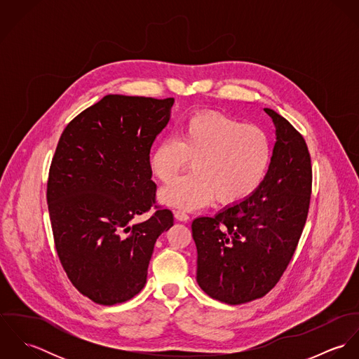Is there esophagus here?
Here are the masks:
<instances>
[{
  "mask_svg": "<svg viewBox=\"0 0 359 359\" xmlns=\"http://www.w3.org/2000/svg\"><path fill=\"white\" fill-rule=\"evenodd\" d=\"M174 217H175V219L182 221V222H185V221H188V219H189V215H188L185 211H181V210L174 211Z\"/></svg>",
  "mask_w": 359,
  "mask_h": 359,
  "instance_id": "obj_1",
  "label": "esophagus"
}]
</instances>
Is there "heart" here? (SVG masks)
I'll list each match as a JSON object with an SVG mask.
<instances>
[{
    "instance_id": "b5f03b06",
    "label": "heart",
    "mask_w": 359,
    "mask_h": 359,
    "mask_svg": "<svg viewBox=\"0 0 359 359\" xmlns=\"http://www.w3.org/2000/svg\"><path fill=\"white\" fill-rule=\"evenodd\" d=\"M189 160L194 172L160 191L163 205L195 210L214 198L221 205H236L253 195L264 181L272 160V141L258 126L201 111L181 123L175 138H165L154 147L149 167L156 178L170 182Z\"/></svg>"
}]
</instances>
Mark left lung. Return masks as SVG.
I'll return each mask as SVG.
<instances>
[{
    "label": "left lung",
    "mask_w": 359,
    "mask_h": 359,
    "mask_svg": "<svg viewBox=\"0 0 359 359\" xmlns=\"http://www.w3.org/2000/svg\"><path fill=\"white\" fill-rule=\"evenodd\" d=\"M275 126L269 170L256 192L214 217H198L196 280L210 297L243 304L265 296L296 252L311 199V158L302 134L265 107Z\"/></svg>",
    "instance_id": "8db88e82"
}]
</instances>
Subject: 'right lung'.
Returning a JSON list of instances; mask_svg holds the SVG:
<instances>
[{
	"mask_svg": "<svg viewBox=\"0 0 359 359\" xmlns=\"http://www.w3.org/2000/svg\"><path fill=\"white\" fill-rule=\"evenodd\" d=\"M174 98L106 95L74 117L59 140L47 188L55 248L73 286L113 306L147 283L157 238L174 225L154 205L149 154Z\"/></svg>",
	"mask_w": 359,
	"mask_h": 359,
	"instance_id": "right-lung-1",
	"label": "right lung"
}]
</instances>
